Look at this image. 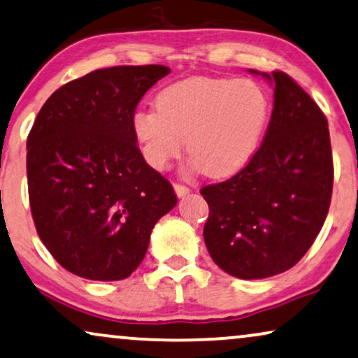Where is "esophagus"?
I'll return each instance as SVG.
<instances>
[{
    "label": "esophagus",
    "instance_id": "34e87169",
    "mask_svg": "<svg viewBox=\"0 0 358 358\" xmlns=\"http://www.w3.org/2000/svg\"><path fill=\"white\" fill-rule=\"evenodd\" d=\"M174 190H176V194H178V197H184V195H187L190 192V189L187 187V185L179 184V182L174 184Z\"/></svg>",
    "mask_w": 358,
    "mask_h": 358
}]
</instances>
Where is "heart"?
<instances>
[{"label": "heart", "mask_w": 358, "mask_h": 358, "mask_svg": "<svg viewBox=\"0 0 358 358\" xmlns=\"http://www.w3.org/2000/svg\"><path fill=\"white\" fill-rule=\"evenodd\" d=\"M271 119V97L249 78H189L164 87L156 109H140L131 127L148 163L166 169L182 153L190 168L213 178L241 171L256 153Z\"/></svg>", "instance_id": "b5f03b06"}]
</instances>
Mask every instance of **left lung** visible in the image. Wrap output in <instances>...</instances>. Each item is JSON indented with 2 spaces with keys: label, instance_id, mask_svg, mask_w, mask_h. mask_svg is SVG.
Segmentation results:
<instances>
[{
  "label": "left lung",
  "instance_id": "obj_1",
  "mask_svg": "<svg viewBox=\"0 0 358 358\" xmlns=\"http://www.w3.org/2000/svg\"><path fill=\"white\" fill-rule=\"evenodd\" d=\"M261 75L275 85L262 145L238 174L200 190L210 208L203 227L210 256L244 280L277 275L305 256L327 217L334 182L324 114L287 73Z\"/></svg>",
  "mask_w": 358,
  "mask_h": 358
}]
</instances>
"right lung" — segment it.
<instances>
[{
	"instance_id": "right-lung-1",
	"label": "right lung",
	"mask_w": 358,
	"mask_h": 358,
	"mask_svg": "<svg viewBox=\"0 0 358 358\" xmlns=\"http://www.w3.org/2000/svg\"><path fill=\"white\" fill-rule=\"evenodd\" d=\"M171 70L112 66L63 85L27 136L29 202L38 238L68 272L122 280L143 261L151 229L176 207L173 185L146 164L136 104Z\"/></svg>"
}]
</instances>
